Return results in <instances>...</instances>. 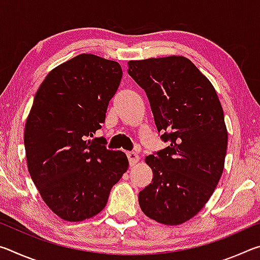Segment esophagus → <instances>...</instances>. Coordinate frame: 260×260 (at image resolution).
Here are the masks:
<instances>
[{"label": "esophagus", "mask_w": 260, "mask_h": 260, "mask_svg": "<svg viewBox=\"0 0 260 260\" xmlns=\"http://www.w3.org/2000/svg\"><path fill=\"white\" fill-rule=\"evenodd\" d=\"M127 157H128V161H129V165H131V166L135 165L136 162H138V161L140 160V156L138 155V153L133 152V151L127 152Z\"/></svg>", "instance_id": "obj_1"}]
</instances>
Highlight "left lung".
<instances>
[{
	"label": "left lung",
	"mask_w": 260,
	"mask_h": 260,
	"mask_svg": "<svg viewBox=\"0 0 260 260\" xmlns=\"http://www.w3.org/2000/svg\"><path fill=\"white\" fill-rule=\"evenodd\" d=\"M144 89L158 132L170 146L146 157L152 181L139 193L143 213L177 226L200 212L221 178L228 133L221 103L191 60L167 56L128 61Z\"/></svg>",
	"instance_id": "8db88e82"
}]
</instances>
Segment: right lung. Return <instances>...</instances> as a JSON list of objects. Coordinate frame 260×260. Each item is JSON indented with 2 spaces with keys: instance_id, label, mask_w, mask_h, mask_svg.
<instances>
[{
  "instance_id": "1",
  "label": "right lung",
  "mask_w": 260,
  "mask_h": 260,
  "mask_svg": "<svg viewBox=\"0 0 260 260\" xmlns=\"http://www.w3.org/2000/svg\"><path fill=\"white\" fill-rule=\"evenodd\" d=\"M121 77L117 61L81 54L52 69L35 94L24 131L28 172L48 208L67 221L99 214L128 169L124 152L89 139Z\"/></svg>"
}]
</instances>
